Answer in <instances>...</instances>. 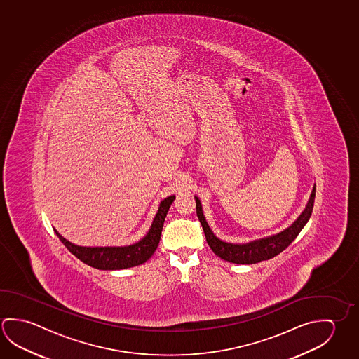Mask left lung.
<instances>
[{"mask_svg": "<svg viewBox=\"0 0 359 359\" xmlns=\"http://www.w3.org/2000/svg\"><path fill=\"white\" fill-rule=\"evenodd\" d=\"M196 203V214L199 217L200 223L204 230L206 241L214 254H217L219 258L224 259L230 263L236 264H255L263 260L274 258L276 255L282 253L285 248L298 236L302 229L306 226L314 205V198H316V184L311 190V196L306 203V209L302 212L299 217L288 228L279 231L273 236H265L255 241H248V243H228V241L219 239L212 230L210 229L209 224L206 222L203 212V206L200 203L198 196H194Z\"/></svg>", "mask_w": 359, "mask_h": 359, "instance_id": "8db88e82", "label": "left lung"}]
</instances>
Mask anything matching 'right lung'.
I'll return each instance as SVG.
<instances>
[{
  "label": "right lung",
  "mask_w": 359,
  "mask_h": 359,
  "mask_svg": "<svg viewBox=\"0 0 359 359\" xmlns=\"http://www.w3.org/2000/svg\"><path fill=\"white\" fill-rule=\"evenodd\" d=\"M174 200L175 195L165 198L160 203L159 209L155 214L147 236L134 244L125 247H81L65 239L57 230H53L56 236H59L60 241H62V244L85 264L100 271L126 269L145 263L147 259L151 258V255L155 253L156 248L159 245L165 217Z\"/></svg>",
  "instance_id": "right-lung-1"
}]
</instances>
